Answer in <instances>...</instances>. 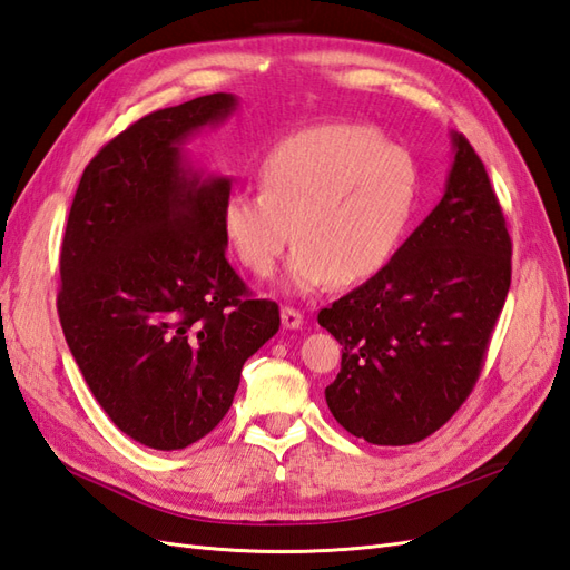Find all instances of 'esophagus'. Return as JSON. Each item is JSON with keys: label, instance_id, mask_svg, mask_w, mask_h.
<instances>
[{"label": "esophagus", "instance_id": "34e87169", "mask_svg": "<svg viewBox=\"0 0 570 570\" xmlns=\"http://www.w3.org/2000/svg\"><path fill=\"white\" fill-rule=\"evenodd\" d=\"M281 316H283V326H285V328H302V324H304V316H302L299 309L283 307Z\"/></svg>", "mask_w": 570, "mask_h": 570}]
</instances>
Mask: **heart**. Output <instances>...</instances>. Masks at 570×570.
<instances>
[{"label": "heart", "instance_id": "heart-1", "mask_svg": "<svg viewBox=\"0 0 570 570\" xmlns=\"http://www.w3.org/2000/svg\"><path fill=\"white\" fill-rule=\"evenodd\" d=\"M421 166L367 125H316L275 142L258 190H232L222 234L256 277H271L293 242L285 283L309 295L380 275L404 242L421 198Z\"/></svg>", "mask_w": 570, "mask_h": 570}]
</instances>
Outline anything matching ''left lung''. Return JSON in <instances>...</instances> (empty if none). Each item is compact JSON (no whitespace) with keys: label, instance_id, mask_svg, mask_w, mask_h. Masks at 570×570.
<instances>
[{"label":"left lung","instance_id":"obj_1","mask_svg":"<svg viewBox=\"0 0 570 570\" xmlns=\"http://www.w3.org/2000/svg\"><path fill=\"white\" fill-rule=\"evenodd\" d=\"M445 196L380 275L318 312L343 345L326 404L351 435L413 445L460 411L510 289L512 242L491 178L452 132Z\"/></svg>","mask_w":570,"mask_h":570}]
</instances>
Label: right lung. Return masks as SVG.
<instances>
[{
    "label": "right lung",
    "instance_id": "right-lung-1",
    "mask_svg": "<svg viewBox=\"0 0 570 570\" xmlns=\"http://www.w3.org/2000/svg\"><path fill=\"white\" fill-rule=\"evenodd\" d=\"M237 96L161 108L106 142L69 207L58 314L91 394L125 435L184 450L225 419L242 367L281 328L225 256L229 178L184 161Z\"/></svg>",
    "mask_w": 570,
    "mask_h": 570
}]
</instances>
